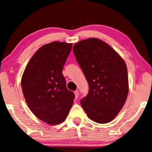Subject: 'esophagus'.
<instances>
[{"instance_id":"1","label":"esophagus","mask_w":152,"mask_h":152,"mask_svg":"<svg viewBox=\"0 0 152 152\" xmlns=\"http://www.w3.org/2000/svg\"><path fill=\"white\" fill-rule=\"evenodd\" d=\"M74 94H75V97H76V99H77L78 96V94H79V93H78V90L75 91Z\"/></svg>"}]
</instances>
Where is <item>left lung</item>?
<instances>
[{
	"mask_svg": "<svg viewBox=\"0 0 152 152\" xmlns=\"http://www.w3.org/2000/svg\"><path fill=\"white\" fill-rule=\"evenodd\" d=\"M73 51L89 85L88 95L80 100L82 108L95 122H111L128 96L125 62L110 46L97 38L75 44Z\"/></svg>",
	"mask_w": 152,
	"mask_h": 152,
	"instance_id": "obj_1",
	"label": "left lung"
}]
</instances>
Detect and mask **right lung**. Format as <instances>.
Returning <instances> with one entry per match:
<instances>
[{
	"mask_svg": "<svg viewBox=\"0 0 152 152\" xmlns=\"http://www.w3.org/2000/svg\"><path fill=\"white\" fill-rule=\"evenodd\" d=\"M72 44L53 42L35 53L24 70L21 88L27 105L37 118L50 125L63 122L75 95L66 87L62 69Z\"/></svg>",
	"mask_w": 152,
	"mask_h": 152,
	"instance_id": "add662e5",
	"label": "right lung"
}]
</instances>
